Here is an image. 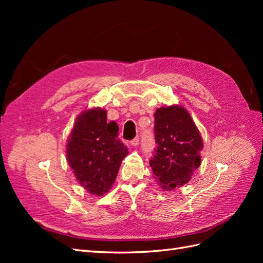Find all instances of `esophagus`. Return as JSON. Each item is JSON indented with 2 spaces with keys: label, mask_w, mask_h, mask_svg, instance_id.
<instances>
[{
  "label": "esophagus",
  "mask_w": 263,
  "mask_h": 263,
  "mask_svg": "<svg viewBox=\"0 0 263 263\" xmlns=\"http://www.w3.org/2000/svg\"><path fill=\"white\" fill-rule=\"evenodd\" d=\"M138 144H139V137L134 138V139L130 141V145L134 146V147H136Z\"/></svg>",
  "instance_id": "esophagus-1"
}]
</instances>
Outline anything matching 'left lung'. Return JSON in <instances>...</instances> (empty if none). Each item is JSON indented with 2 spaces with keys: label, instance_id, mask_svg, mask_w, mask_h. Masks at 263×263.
Returning a JSON list of instances; mask_svg holds the SVG:
<instances>
[{
  "label": "left lung",
  "instance_id": "1",
  "mask_svg": "<svg viewBox=\"0 0 263 263\" xmlns=\"http://www.w3.org/2000/svg\"><path fill=\"white\" fill-rule=\"evenodd\" d=\"M157 148L150 160L155 179L165 191L184 185L201 165L203 139L192 117L180 105L155 113Z\"/></svg>",
  "mask_w": 263,
  "mask_h": 263
}]
</instances>
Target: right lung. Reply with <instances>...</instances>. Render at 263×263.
<instances>
[{
  "label": "right lung",
  "mask_w": 263,
  "mask_h": 263,
  "mask_svg": "<svg viewBox=\"0 0 263 263\" xmlns=\"http://www.w3.org/2000/svg\"><path fill=\"white\" fill-rule=\"evenodd\" d=\"M101 107L85 109L76 119L67 142V160L87 192L102 196L117 177L128 149L118 139V126Z\"/></svg>",
  "instance_id": "obj_1"
}]
</instances>
